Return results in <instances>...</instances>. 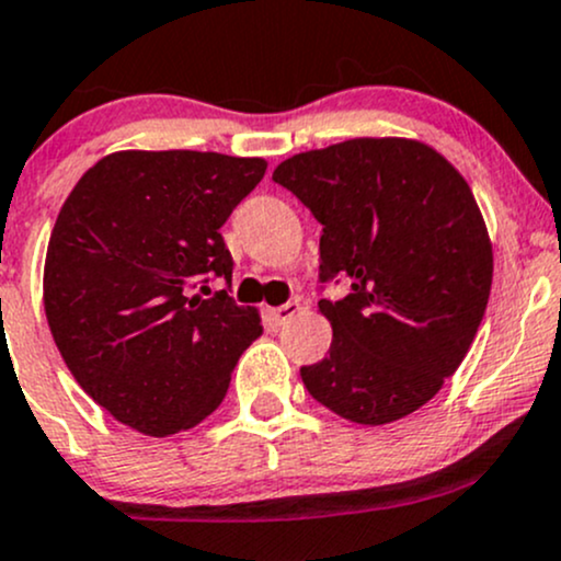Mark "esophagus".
Instances as JSON below:
<instances>
[{
	"instance_id": "1",
	"label": "esophagus",
	"mask_w": 561,
	"mask_h": 561,
	"mask_svg": "<svg viewBox=\"0 0 561 561\" xmlns=\"http://www.w3.org/2000/svg\"><path fill=\"white\" fill-rule=\"evenodd\" d=\"M299 310H302V305H299L297 299H291V302H286V305L275 307V310H273V321L278 323V327H283V323H288V321H291V318L297 316Z\"/></svg>"
}]
</instances>
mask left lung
I'll return each mask as SVG.
<instances>
[{
  "instance_id": "8db88e82",
  "label": "left lung",
  "mask_w": 561,
  "mask_h": 561,
  "mask_svg": "<svg viewBox=\"0 0 561 561\" xmlns=\"http://www.w3.org/2000/svg\"><path fill=\"white\" fill-rule=\"evenodd\" d=\"M273 182L321 221L331 347L302 366L318 403L360 425L407 417L466 358L492 286V245L471 186L436 149L353 138L283 160Z\"/></svg>"
}]
</instances>
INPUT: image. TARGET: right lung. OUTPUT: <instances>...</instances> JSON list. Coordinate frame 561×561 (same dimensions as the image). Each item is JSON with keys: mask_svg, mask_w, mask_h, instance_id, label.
I'll list each match as a JSON object with an SVG mask.
<instances>
[{"mask_svg": "<svg viewBox=\"0 0 561 561\" xmlns=\"http://www.w3.org/2000/svg\"><path fill=\"white\" fill-rule=\"evenodd\" d=\"M264 171L262 158L219 152H114L66 197L47 243L45 316L80 388L123 425L195 427L262 334L254 307L227 289L202 294L214 277L232 286L219 230Z\"/></svg>", "mask_w": 561, "mask_h": 561, "instance_id": "right-lung-1", "label": "right lung"}]
</instances>
